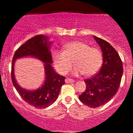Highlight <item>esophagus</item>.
<instances>
[{"instance_id": "34e87169", "label": "esophagus", "mask_w": 133, "mask_h": 133, "mask_svg": "<svg viewBox=\"0 0 133 133\" xmlns=\"http://www.w3.org/2000/svg\"><path fill=\"white\" fill-rule=\"evenodd\" d=\"M65 82H66V83H72V82H74L73 79H69V78H66V79L65 80Z\"/></svg>"}]
</instances>
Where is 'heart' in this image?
<instances>
[{
    "label": "heart",
    "mask_w": 133,
    "mask_h": 133,
    "mask_svg": "<svg viewBox=\"0 0 133 133\" xmlns=\"http://www.w3.org/2000/svg\"><path fill=\"white\" fill-rule=\"evenodd\" d=\"M52 59L56 70L62 74L68 71L73 61L75 66L71 73L74 76L83 73L85 76L92 75L102 64V54L99 49L78 41L65 44L63 51L56 50Z\"/></svg>",
    "instance_id": "1"
}]
</instances>
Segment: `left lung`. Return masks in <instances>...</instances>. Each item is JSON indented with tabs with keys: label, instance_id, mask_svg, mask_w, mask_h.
Segmentation results:
<instances>
[{
	"label": "left lung",
	"instance_id": "left-lung-1",
	"mask_svg": "<svg viewBox=\"0 0 133 133\" xmlns=\"http://www.w3.org/2000/svg\"><path fill=\"white\" fill-rule=\"evenodd\" d=\"M102 52L101 70L85 80L86 90L79 96L82 102L91 108H97L108 102L117 93L123 74L120 56L108 42L93 36Z\"/></svg>",
	"mask_w": 133,
	"mask_h": 133
}]
</instances>
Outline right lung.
<instances>
[{
	"label": "right lung",
	"mask_w": 133,
	"mask_h": 133,
	"mask_svg": "<svg viewBox=\"0 0 133 133\" xmlns=\"http://www.w3.org/2000/svg\"><path fill=\"white\" fill-rule=\"evenodd\" d=\"M52 41L48 36L37 35L29 39L16 50L11 65V81L22 98L29 105L38 108H45L57 100L61 87L65 83L64 76L57 73L52 68L50 49ZM36 58L44 63L45 81L36 90H26L20 86L14 74V63L16 59L23 57Z\"/></svg>",
	"instance_id": "1"
}]
</instances>
